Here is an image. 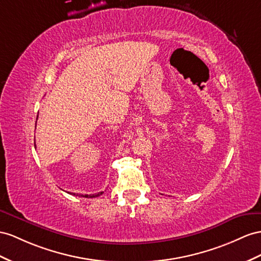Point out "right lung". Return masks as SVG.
<instances>
[{"label": "right lung", "mask_w": 261, "mask_h": 261, "mask_svg": "<svg viewBox=\"0 0 261 261\" xmlns=\"http://www.w3.org/2000/svg\"><path fill=\"white\" fill-rule=\"evenodd\" d=\"M37 118H38V116H37ZM103 192H99L98 194H92V195H88V194H86V195H84V194H76V193H69V194H72V195H78V196H82V197H87V198H92V197H98V196H100L102 194Z\"/></svg>", "instance_id": "add662e5"}]
</instances>
